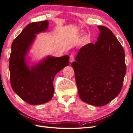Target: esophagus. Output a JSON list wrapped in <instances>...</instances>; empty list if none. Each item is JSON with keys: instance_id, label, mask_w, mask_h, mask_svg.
I'll return each mask as SVG.
<instances>
[{"instance_id": "obj_1", "label": "esophagus", "mask_w": 133, "mask_h": 133, "mask_svg": "<svg viewBox=\"0 0 133 133\" xmlns=\"http://www.w3.org/2000/svg\"><path fill=\"white\" fill-rule=\"evenodd\" d=\"M69 61L71 63L72 62H73L74 61V56L73 54H71L70 55V58H69Z\"/></svg>"}]
</instances>
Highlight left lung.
Returning a JSON list of instances; mask_svg holds the SVG:
<instances>
[{
    "mask_svg": "<svg viewBox=\"0 0 133 133\" xmlns=\"http://www.w3.org/2000/svg\"><path fill=\"white\" fill-rule=\"evenodd\" d=\"M98 28L97 42L80 48L71 66L80 99L102 107L120 93L127 68L124 51L117 38L108 28Z\"/></svg>",
    "mask_w": 133,
    "mask_h": 133,
    "instance_id": "left-lung-1",
    "label": "left lung"
}]
</instances>
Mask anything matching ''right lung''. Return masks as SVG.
<instances>
[{"label":"right lung","instance_id":"add662e5","mask_svg":"<svg viewBox=\"0 0 133 133\" xmlns=\"http://www.w3.org/2000/svg\"><path fill=\"white\" fill-rule=\"evenodd\" d=\"M48 21L26 25L12 43L9 58L12 89L27 103L41 105L49 102L54 94L55 76L69 65V56L48 55L39 62L31 60L30 50L37 35L47 31Z\"/></svg>","mask_w":133,"mask_h":133}]
</instances>
